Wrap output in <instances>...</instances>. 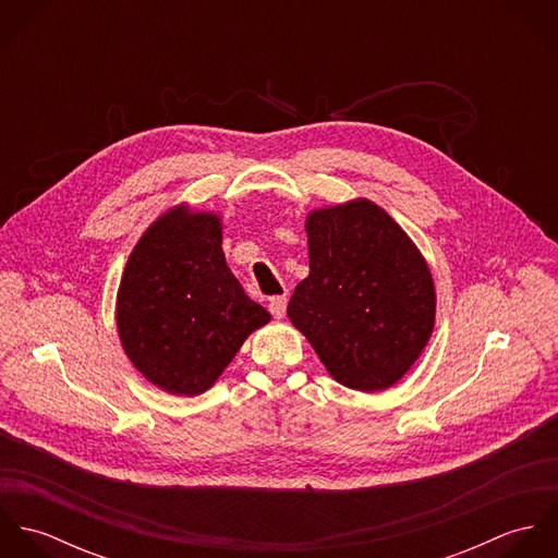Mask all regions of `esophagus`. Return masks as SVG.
Wrapping results in <instances>:
<instances>
[{"mask_svg":"<svg viewBox=\"0 0 558 558\" xmlns=\"http://www.w3.org/2000/svg\"><path fill=\"white\" fill-rule=\"evenodd\" d=\"M288 310V299L286 296H272L268 303V312L272 314V318L281 319L286 316Z\"/></svg>","mask_w":558,"mask_h":558,"instance_id":"esophagus-1","label":"esophagus"}]
</instances>
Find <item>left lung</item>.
Listing matches in <instances>:
<instances>
[{
  "instance_id": "1",
  "label": "left lung",
  "mask_w": 558,
  "mask_h": 558,
  "mask_svg": "<svg viewBox=\"0 0 558 558\" xmlns=\"http://www.w3.org/2000/svg\"><path fill=\"white\" fill-rule=\"evenodd\" d=\"M310 277L288 305L326 372L363 393L403 378L436 322L429 266L398 223L369 199L307 215Z\"/></svg>"
}]
</instances>
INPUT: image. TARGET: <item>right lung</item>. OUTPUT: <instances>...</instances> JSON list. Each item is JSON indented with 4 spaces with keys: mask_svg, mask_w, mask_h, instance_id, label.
Returning a JSON list of instances; mask_svg holds the SVG:
<instances>
[{
    "mask_svg": "<svg viewBox=\"0 0 558 558\" xmlns=\"http://www.w3.org/2000/svg\"><path fill=\"white\" fill-rule=\"evenodd\" d=\"M215 213L173 206L129 255L116 301L122 348L135 369L171 396L208 391L244 339L270 322L232 275Z\"/></svg>",
    "mask_w": 558,
    "mask_h": 558,
    "instance_id": "obj_1",
    "label": "right lung"
}]
</instances>
